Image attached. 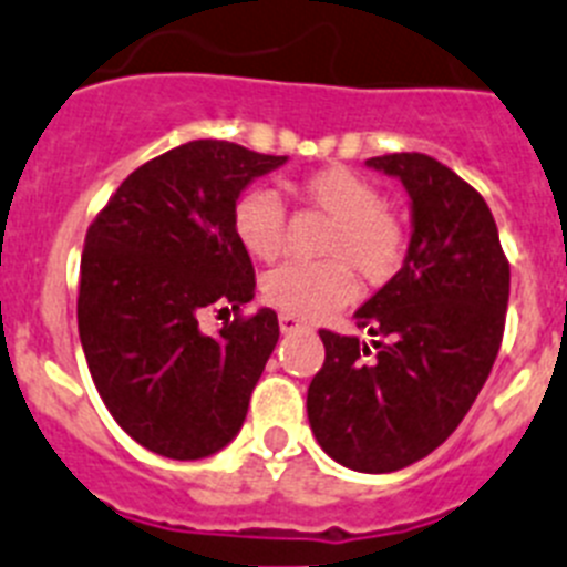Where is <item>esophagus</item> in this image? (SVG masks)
Returning <instances> with one entry per match:
<instances>
[{
  "mask_svg": "<svg viewBox=\"0 0 567 567\" xmlns=\"http://www.w3.org/2000/svg\"><path fill=\"white\" fill-rule=\"evenodd\" d=\"M305 322L297 317H290V313H279V331L282 333H293V331H302Z\"/></svg>",
  "mask_w": 567,
  "mask_h": 567,
  "instance_id": "obj_1",
  "label": "esophagus"
}]
</instances>
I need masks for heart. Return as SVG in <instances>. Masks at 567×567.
<instances>
[{
  "mask_svg": "<svg viewBox=\"0 0 567 567\" xmlns=\"http://www.w3.org/2000/svg\"><path fill=\"white\" fill-rule=\"evenodd\" d=\"M305 199L333 216L324 236V254L342 259L324 262H288L270 270L262 282V297L282 313L302 319H322L342 308L357 290L351 265L368 282H385L405 259V228L382 205V194L365 176L348 167H322L299 182ZM234 236L245 254L270 262L285 243V208L274 190L250 188L234 205Z\"/></svg>",
  "mask_w": 567,
  "mask_h": 567,
  "instance_id": "heart-1",
  "label": "heart"
}]
</instances>
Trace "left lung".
Here are the masks:
<instances>
[{
    "instance_id": "left-lung-1",
    "label": "left lung",
    "mask_w": 567,
    "mask_h": 567,
    "mask_svg": "<svg viewBox=\"0 0 567 567\" xmlns=\"http://www.w3.org/2000/svg\"><path fill=\"white\" fill-rule=\"evenodd\" d=\"M402 182L411 243L402 268L353 319L371 337L319 331L324 365L308 388L322 451L359 474L425 460L460 427L499 353L511 268L494 214L465 179L425 154L365 162Z\"/></svg>"
}]
</instances>
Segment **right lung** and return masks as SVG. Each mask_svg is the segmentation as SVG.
<instances>
[{
    "label": "right lung",
    "mask_w": 567,
    "mask_h": 567,
    "mask_svg": "<svg viewBox=\"0 0 567 567\" xmlns=\"http://www.w3.org/2000/svg\"><path fill=\"white\" fill-rule=\"evenodd\" d=\"M288 156L194 140L136 167L87 228L79 339L93 385L131 440L167 460H205L234 440L277 313L259 308L202 333L210 305L254 299V265L234 236V205Z\"/></svg>",
    "instance_id": "right-lung-1"
}]
</instances>
